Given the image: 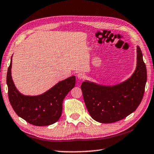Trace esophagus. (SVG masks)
I'll list each match as a JSON object with an SVG mask.
<instances>
[{"label":"esophagus","mask_w":154,"mask_h":154,"mask_svg":"<svg viewBox=\"0 0 154 154\" xmlns=\"http://www.w3.org/2000/svg\"><path fill=\"white\" fill-rule=\"evenodd\" d=\"M77 78L79 79H80V80H82V79H83L85 78V75L83 73V72H79V73L77 74Z\"/></svg>","instance_id":"34e87169"}]
</instances>
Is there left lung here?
Wrapping results in <instances>:
<instances>
[{"instance_id":"obj_1","label":"left lung","mask_w":154,"mask_h":154,"mask_svg":"<svg viewBox=\"0 0 154 154\" xmlns=\"http://www.w3.org/2000/svg\"><path fill=\"white\" fill-rule=\"evenodd\" d=\"M147 82V69L142 51L137 46V66L126 80L113 85L85 80L82 90L90 116L100 123L109 124L126 118L141 102Z\"/></svg>"}]
</instances>
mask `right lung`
I'll return each instance as SVG.
<instances>
[{
  "label": "right lung",
  "instance_id": "right-lung-1",
  "mask_svg": "<svg viewBox=\"0 0 154 154\" xmlns=\"http://www.w3.org/2000/svg\"><path fill=\"white\" fill-rule=\"evenodd\" d=\"M12 57L7 75L9 102L15 113L30 124L45 126L56 123L60 118L62 103L75 85V76L60 81L50 89L36 96L24 95L19 92L11 76Z\"/></svg>",
  "mask_w": 154,
  "mask_h": 154
}]
</instances>
